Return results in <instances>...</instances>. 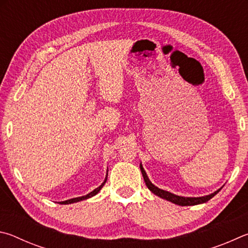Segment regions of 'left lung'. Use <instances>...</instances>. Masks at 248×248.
<instances>
[{"label": "left lung", "mask_w": 248, "mask_h": 248, "mask_svg": "<svg viewBox=\"0 0 248 248\" xmlns=\"http://www.w3.org/2000/svg\"><path fill=\"white\" fill-rule=\"evenodd\" d=\"M140 171L142 173V177H144L145 180V183L147 185V187L150 189L151 193H154L155 195H157L158 197L162 198V199H166V201L170 202L175 203V205H179V206H195V205H201V203L203 202H207L208 201H210V199L216 196L217 194H218L221 188H219L218 190H216L212 194L209 195H206V196H202V197H184V196H179V195H175L173 193L168 192V190H164L157 187V186L154 185L151 183L148 175L146 174V171L144 170V168H142V164L140 163Z\"/></svg>", "instance_id": "8db88e82"}]
</instances>
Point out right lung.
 I'll use <instances>...</instances> for the list:
<instances>
[{
  "label": "right lung",
  "mask_w": 248,
  "mask_h": 248,
  "mask_svg": "<svg viewBox=\"0 0 248 248\" xmlns=\"http://www.w3.org/2000/svg\"><path fill=\"white\" fill-rule=\"evenodd\" d=\"M107 179H108V171H107V175H106V179H104V181H103V183L99 186V187H97V188H94L93 192H90L89 194H87V195H85V196H80V197H76V198H72V199H68V201H64V202H60L59 203H61V205H68V203H74V202H81V201H85V199H88V198H90V197H93L94 195H97L99 192H100V189H101L102 187H103V185L106 184V182H107Z\"/></svg>",
  "instance_id": "right-lung-1"
}]
</instances>
